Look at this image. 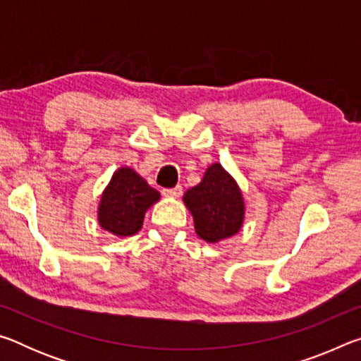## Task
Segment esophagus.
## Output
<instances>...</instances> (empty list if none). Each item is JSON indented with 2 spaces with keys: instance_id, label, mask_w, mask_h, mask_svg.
Masks as SVG:
<instances>
[{
  "instance_id": "obj_1",
  "label": "esophagus",
  "mask_w": 361,
  "mask_h": 361,
  "mask_svg": "<svg viewBox=\"0 0 361 361\" xmlns=\"http://www.w3.org/2000/svg\"><path fill=\"white\" fill-rule=\"evenodd\" d=\"M183 192L181 186H175V188H166L162 189V194L166 195V197H180Z\"/></svg>"
}]
</instances>
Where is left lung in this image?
<instances>
[{"mask_svg": "<svg viewBox=\"0 0 361 361\" xmlns=\"http://www.w3.org/2000/svg\"><path fill=\"white\" fill-rule=\"evenodd\" d=\"M185 204L192 213L195 232L207 242L234 235L243 221V199L229 173L213 164L197 186L188 189Z\"/></svg>", "mask_w": 361, "mask_h": 361, "instance_id": "left-lung-1", "label": "left lung"}]
</instances>
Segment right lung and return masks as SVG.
Wrapping results in <instances>:
<instances>
[{
    "mask_svg": "<svg viewBox=\"0 0 361 361\" xmlns=\"http://www.w3.org/2000/svg\"><path fill=\"white\" fill-rule=\"evenodd\" d=\"M159 192L132 169H119L102 195L99 223L114 235H133L142 229L145 212Z\"/></svg>",
    "mask_w": 361,
    "mask_h": 361,
    "instance_id": "add662e5",
    "label": "right lung"
}]
</instances>
